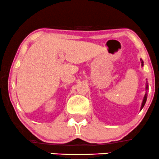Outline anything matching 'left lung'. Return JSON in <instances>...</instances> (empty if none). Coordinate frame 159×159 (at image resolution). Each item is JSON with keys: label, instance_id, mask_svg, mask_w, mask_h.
I'll return each mask as SVG.
<instances>
[{"label": "left lung", "instance_id": "obj_1", "mask_svg": "<svg viewBox=\"0 0 159 159\" xmlns=\"http://www.w3.org/2000/svg\"><path fill=\"white\" fill-rule=\"evenodd\" d=\"M141 63H142V66H143V60H141ZM146 90H148V84H146ZM146 99H147V93H146L145 94V97H144V99H143V103H142V106H141V109H143V107L144 106V105H145V103H146Z\"/></svg>", "mask_w": 159, "mask_h": 159}]
</instances>
